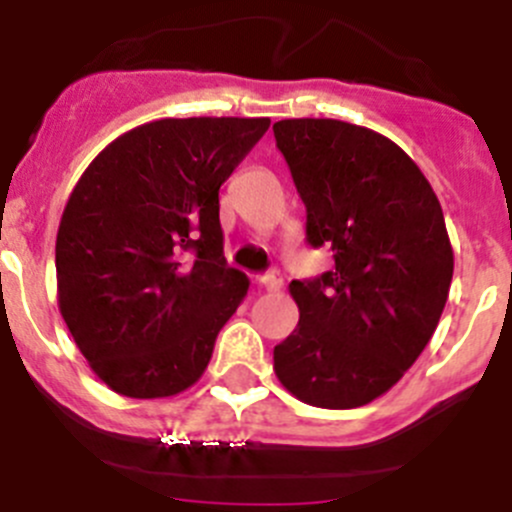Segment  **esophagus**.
<instances>
[{
    "mask_svg": "<svg viewBox=\"0 0 512 512\" xmlns=\"http://www.w3.org/2000/svg\"><path fill=\"white\" fill-rule=\"evenodd\" d=\"M257 285L265 290H280L283 288V278H280L278 272H265V275H260V278H257Z\"/></svg>",
    "mask_w": 512,
    "mask_h": 512,
    "instance_id": "obj_1",
    "label": "esophagus"
}]
</instances>
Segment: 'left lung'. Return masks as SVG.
<instances>
[{"mask_svg":"<svg viewBox=\"0 0 512 512\" xmlns=\"http://www.w3.org/2000/svg\"><path fill=\"white\" fill-rule=\"evenodd\" d=\"M272 131L305 204V240L336 260L290 283L300 321L272 369L310 407H364L417 361L447 303L455 255L442 207L419 166L371 128L288 118Z\"/></svg>","mask_w":512,"mask_h":512,"instance_id":"left-lung-1","label":"left lung"}]
</instances>
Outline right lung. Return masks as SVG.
<instances>
[{"mask_svg": "<svg viewBox=\"0 0 512 512\" xmlns=\"http://www.w3.org/2000/svg\"><path fill=\"white\" fill-rule=\"evenodd\" d=\"M270 118H164L123 133L75 184L55 242L57 305L105 386L176 396L207 369L250 280L224 260L219 186Z\"/></svg>", "mask_w": 512, "mask_h": 512, "instance_id": "add662e5", "label": "right lung"}]
</instances>
